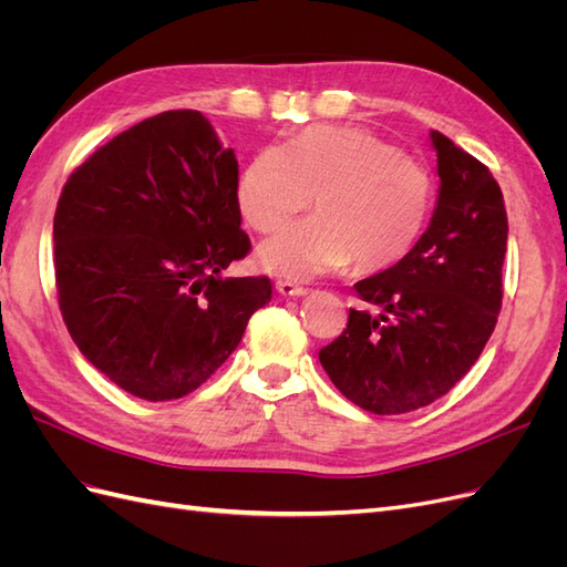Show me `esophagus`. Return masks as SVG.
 Instances as JSON below:
<instances>
[{"instance_id": "1", "label": "esophagus", "mask_w": 567, "mask_h": 567, "mask_svg": "<svg viewBox=\"0 0 567 567\" xmlns=\"http://www.w3.org/2000/svg\"><path fill=\"white\" fill-rule=\"evenodd\" d=\"M277 290L281 296L286 298H300V296H307V288L293 284V281H277Z\"/></svg>"}]
</instances>
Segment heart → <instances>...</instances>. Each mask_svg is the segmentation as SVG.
I'll return each mask as SVG.
<instances>
[{"instance_id":"heart-1","label":"heart","mask_w":567,"mask_h":567,"mask_svg":"<svg viewBox=\"0 0 567 567\" xmlns=\"http://www.w3.org/2000/svg\"><path fill=\"white\" fill-rule=\"evenodd\" d=\"M315 196L317 215L257 250L277 277L307 281L354 262L381 271L411 252L431 219L435 182L414 158L359 127L312 125L284 146L257 151L238 179L248 225L271 234Z\"/></svg>"}]
</instances>
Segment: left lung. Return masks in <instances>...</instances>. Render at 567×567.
<instances>
[{
  "instance_id": "left-lung-1",
  "label": "left lung",
  "mask_w": 567,
  "mask_h": 567,
  "mask_svg": "<svg viewBox=\"0 0 567 567\" xmlns=\"http://www.w3.org/2000/svg\"><path fill=\"white\" fill-rule=\"evenodd\" d=\"M440 196L411 252L354 284L379 315L350 310L319 362L350 402L406 414L447 394L477 362L502 310L508 219L489 167L431 132Z\"/></svg>"
}]
</instances>
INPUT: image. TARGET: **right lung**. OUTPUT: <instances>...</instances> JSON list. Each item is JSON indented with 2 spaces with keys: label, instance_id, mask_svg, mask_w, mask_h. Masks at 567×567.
Returning a JSON list of instances; mask_svg holds the SVG:
<instances>
[{
  "label": "right lung",
  "instance_id": "obj_1",
  "mask_svg": "<svg viewBox=\"0 0 567 567\" xmlns=\"http://www.w3.org/2000/svg\"><path fill=\"white\" fill-rule=\"evenodd\" d=\"M236 192L234 151L198 111L142 120L63 186L59 310L80 352L134 398L194 392L271 300L267 277H221L250 252Z\"/></svg>",
  "mask_w": 567,
  "mask_h": 567
}]
</instances>
